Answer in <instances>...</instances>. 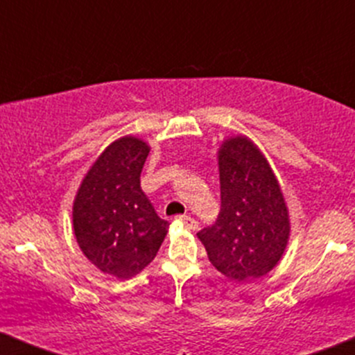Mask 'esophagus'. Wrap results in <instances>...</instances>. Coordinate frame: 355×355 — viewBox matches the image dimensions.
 I'll use <instances>...</instances> for the list:
<instances>
[{"mask_svg": "<svg viewBox=\"0 0 355 355\" xmlns=\"http://www.w3.org/2000/svg\"><path fill=\"white\" fill-rule=\"evenodd\" d=\"M175 220H177V222H180L185 229H189V230L197 229V220H195L193 217H190V215H178Z\"/></svg>", "mask_w": 355, "mask_h": 355, "instance_id": "34e87169", "label": "esophagus"}]
</instances>
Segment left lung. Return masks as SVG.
<instances>
[{"label": "left lung", "instance_id": "8db88e82", "mask_svg": "<svg viewBox=\"0 0 355 355\" xmlns=\"http://www.w3.org/2000/svg\"><path fill=\"white\" fill-rule=\"evenodd\" d=\"M220 214L197 237L220 274L235 282L266 275L282 259L291 235L285 198L267 158L250 138L218 148Z\"/></svg>", "mask_w": 355, "mask_h": 355}]
</instances>
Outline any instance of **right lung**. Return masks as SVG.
Returning <instances> with one entry per match:
<instances>
[{"instance_id":"add662e5","label":"right lung","mask_w":355,"mask_h":355,"mask_svg":"<svg viewBox=\"0 0 355 355\" xmlns=\"http://www.w3.org/2000/svg\"><path fill=\"white\" fill-rule=\"evenodd\" d=\"M148 152L140 138H118L85 175L73 202V230L81 252L116 279L140 274L168 232V222L158 217L140 187Z\"/></svg>"}]
</instances>
